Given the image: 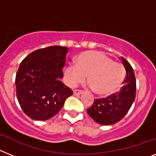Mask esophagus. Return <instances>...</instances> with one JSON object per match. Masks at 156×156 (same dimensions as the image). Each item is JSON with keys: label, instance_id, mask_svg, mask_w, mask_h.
<instances>
[{"label": "esophagus", "instance_id": "1", "mask_svg": "<svg viewBox=\"0 0 156 156\" xmlns=\"http://www.w3.org/2000/svg\"><path fill=\"white\" fill-rule=\"evenodd\" d=\"M83 93V90H73V94L75 95V96H77V95H80V94H82Z\"/></svg>", "mask_w": 156, "mask_h": 156}]
</instances>
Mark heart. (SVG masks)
<instances>
[{"label":"heart","mask_w":156,"mask_h":156,"mask_svg":"<svg viewBox=\"0 0 156 156\" xmlns=\"http://www.w3.org/2000/svg\"><path fill=\"white\" fill-rule=\"evenodd\" d=\"M96 94L106 97L115 93L125 79L124 67L105 54L88 51L81 54L76 65L70 64L64 71V81L75 87L86 79Z\"/></svg>","instance_id":"b5f03b06"}]
</instances>
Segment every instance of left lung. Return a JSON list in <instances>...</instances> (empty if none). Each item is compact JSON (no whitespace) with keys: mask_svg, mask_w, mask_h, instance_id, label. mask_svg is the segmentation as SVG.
<instances>
[{"mask_svg":"<svg viewBox=\"0 0 156 156\" xmlns=\"http://www.w3.org/2000/svg\"><path fill=\"white\" fill-rule=\"evenodd\" d=\"M122 63L126 70L124 84L120 91L107 98L95 99L88 115L96 122L101 125L115 124L126 115L136 97V79L130 64L122 58Z\"/></svg>","mask_w":156,"mask_h":156,"instance_id":"obj_1","label":"left lung"}]
</instances>
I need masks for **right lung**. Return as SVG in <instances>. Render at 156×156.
<instances>
[{"mask_svg":"<svg viewBox=\"0 0 156 156\" xmlns=\"http://www.w3.org/2000/svg\"><path fill=\"white\" fill-rule=\"evenodd\" d=\"M66 47L51 46L32 52L23 60L16 77L22 109L34 120H47L62 108L73 90L61 81Z\"/></svg>","mask_w":156,"mask_h":156,"instance_id":"right-lung-1","label":"right lung"}]
</instances>
